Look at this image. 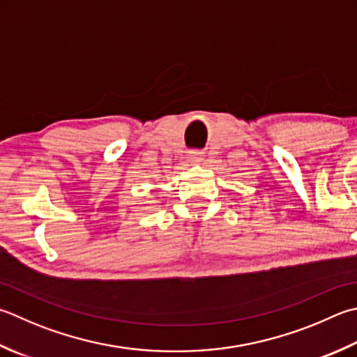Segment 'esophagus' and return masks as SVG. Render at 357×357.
<instances>
[{"label":"esophagus","instance_id":"34e87169","mask_svg":"<svg viewBox=\"0 0 357 357\" xmlns=\"http://www.w3.org/2000/svg\"><path fill=\"white\" fill-rule=\"evenodd\" d=\"M188 160H190V162H201L202 153L201 151H190L188 153Z\"/></svg>","mask_w":357,"mask_h":357}]
</instances>
